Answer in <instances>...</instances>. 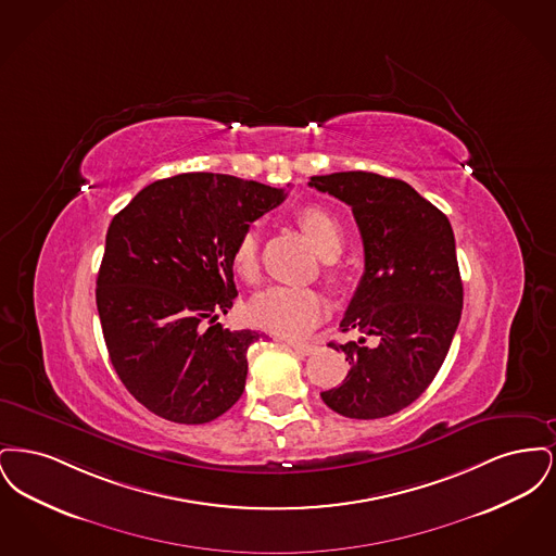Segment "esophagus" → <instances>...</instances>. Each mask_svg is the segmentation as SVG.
<instances>
[{
    "mask_svg": "<svg viewBox=\"0 0 556 556\" xmlns=\"http://www.w3.org/2000/svg\"><path fill=\"white\" fill-rule=\"evenodd\" d=\"M286 344H288V348H291L295 354H300V356H308V354H313V350H315V345L306 344V342H293V340H288Z\"/></svg>",
    "mask_w": 556,
    "mask_h": 556,
    "instance_id": "34e87169",
    "label": "esophagus"
}]
</instances>
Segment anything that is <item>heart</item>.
<instances>
[{"instance_id": "obj_1", "label": "heart", "mask_w": 556, "mask_h": 556, "mask_svg": "<svg viewBox=\"0 0 556 556\" xmlns=\"http://www.w3.org/2000/svg\"><path fill=\"white\" fill-rule=\"evenodd\" d=\"M300 229L313 241L331 277L340 273L336 256L344 248V227L338 216L320 206H304L295 214ZM231 266L239 279L254 286L261 279L258 238L254 231H243L231 250ZM327 298L315 288L277 286L258 293L250 304V318L256 327L279 338H304L327 315Z\"/></svg>"}]
</instances>
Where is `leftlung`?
I'll use <instances>...</instances> for the list:
<instances>
[{
	"instance_id": "obj_1",
	"label": "left lung",
	"mask_w": 556,
	"mask_h": 556,
	"mask_svg": "<svg viewBox=\"0 0 556 556\" xmlns=\"http://www.w3.org/2000/svg\"><path fill=\"white\" fill-rule=\"evenodd\" d=\"M345 202L365 245V273L340 323L379 344H333L350 370L320 392L348 419H381L413 404L442 367L463 311V281L448 216L400 179L365 170L311 177Z\"/></svg>"
}]
</instances>
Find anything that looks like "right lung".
<instances>
[{"label": "right lung", "instance_id": "add662e5", "mask_svg": "<svg viewBox=\"0 0 556 556\" xmlns=\"http://www.w3.org/2000/svg\"><path fill=\"white\" fill-rule=\"evenodd\" d=\"M283 189L184 173L143 187L106 233L96 302L112 367L131 396L175 424H211L245 388L258 331L225 329L238 295L231 250Z\"/></svg>", "mask_w": 556, "mask_h": 556}]
</instances>
